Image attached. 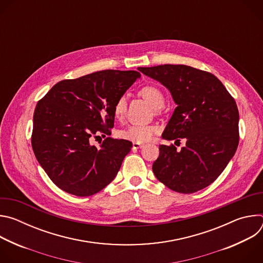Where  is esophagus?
<instances>
[{"instance_id":"obj_1","label":"esophagus","mask_w":263,"mask_h":263,"mask_svg":"<svg viewBox=\"0 0 263 263\" xmlns=\"http://www.w3.org/2000/svg\"><path fill=\"white\" fill-rule=\"evenodd\" d=\"M143 146V143H140V142H133L132 143V147L133 148H140Z\"/></svg>"}]
</instances>
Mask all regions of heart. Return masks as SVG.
<instances>
[{
	"instance_id": "heart-1",
	"label": "heart",
	"mask_w": 263,
	"mask_h": 263,
	"mask_svg": "<svg viewBox=\"0 0 263 263\" xmlns=\"http://www.w3.org/2000/svg\"><path fill=\"white\" fill-rule=\"evenodd\" d=\"M139 95L153 108L159 109L164 105L163 92L154 85H147L139 90ZM127 100L124 96L120 97L114 107V115L117 119H121L126 110ZM157 127L153 125H130L120 132V136L123 139H127L133 142H145L151 140L157 133Z\"/></svg>"
}]
</instances>
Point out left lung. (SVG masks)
<instances>
[{
  "mask_svg": "<svg viewBox=\"0 0 263 263\" xmlns=\"http://www.w3.org/2000/svg\"><path fill=\"white\" fill-rule=\"evenodd\" d=\"M165 86L177 104L163 133L184 138L185 146L159 145L153 163L156 178L170 190L193 194L210 185L226 168L239 141L238 109L214 74L183 64L138 67Z\"/></svg>",
  "mask_w": 263,
  "mask_h": 263,
  "instance_id": "8db88e82",
  "label": "left lung"
}]
</instances>
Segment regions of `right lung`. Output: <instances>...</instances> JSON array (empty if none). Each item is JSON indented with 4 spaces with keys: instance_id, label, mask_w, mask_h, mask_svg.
Instances as JSON below:
<instances>
[{
    "instance_id": "right-lung-1",
    "label": "right lung",
    "mask_w": 263,
    "mask_h": 263,
    "mask_svg": "<svg viewBox=\"0 0 263 263\" xmlns=\"http://www.w3.org/2000/svg\"><path fill=\"white\" fill-rule=\"evenodd\" d=\"M140 78L136 70L106 69L55 84L36 105L32 147L37 161L60 190L77 197L102 191L116 178L132 142L110 135L116 101Z\"/></svg>"
}]
</instances>
